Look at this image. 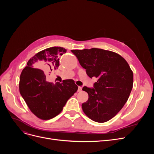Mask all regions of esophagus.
<instances>
[{"instance_id":"obj_1","label":"esophagus","mask_w":154,"mask_h":154,"mask_svg":"<svg viewBox=\"0 0 154 154\" xmlns=\"http://www.w3.org/2000/svg\"><path fill=\"white\" fill-rule=\"evenodd\" d=\"M82 90V87H80V86H79L78 88V92H81Z\"/></svg>"}]
</instances>
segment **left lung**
<instances>
[{
    "label": "left lung",
    "mask_w": 154,
    "mask_h": 154,
    "mask_svg": "<svg viewBox=\"0 0 154 154\" xmlns=\"http://www.w3.org/2000/svg\"><path fill=\"white\" fill-rule=\"evenodd\" d=\"M90 78H97L94 88L83 87L88 99L82 105L87 116L96 122H108L122 109L133 87V72L119 54L97 48L71 50Z\"/></svg>",
    "instance_id": "8db88e82"
}]
</instances>
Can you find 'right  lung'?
Listing matches in <instances>:
<instances>
[{"mask_svg": "<svg viewBox=\"0 0 154 154\" xmlns=\"http://www.w3.org/2000/svg\"><path fill=\"white\" fill-rule=\"evenodd\" d=\"M61 47H52L33 56L22 70L20 76L19 91L30 110L37 118L48 120L58 115L67 100L78 90L72 80L62 83H51L46 74L57 69L59 55L66 53Z\"/></svg>", "mask_w": 154, "mask_h": 154, "instance_id": "add662e5", "label": "right lung"}]
</instances>
